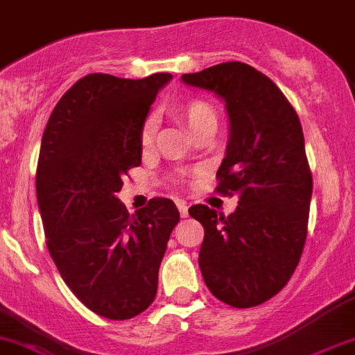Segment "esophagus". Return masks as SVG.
<instances>
[{
	"instance_id": "34e87169",
	"label": "esophagus",
	"mask_w": 355,
	"mask_h": 355,
	"mask_svg": "<svg viewBox=\"0 0 355 355\" xmlns=\"http://www.w3.org/2000/svg\"><path fill=\"white\" fill-rule=\"evenodd\" d=\"M178 209H180V214L183 218L188 216V204L183 202V200H178Z\"/></svg>"
}]
</instances>
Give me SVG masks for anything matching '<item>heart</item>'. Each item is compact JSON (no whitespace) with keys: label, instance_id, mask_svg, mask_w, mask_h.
<instances>
[{"label":"heart","instance_id":"heart-1","mask_svg":"<svg viewBox=\"0 0 355 355\" xmlns=\"http://www.w3.org/2000/svg\"><path fill=\"white\" fill-rule=\"evenodd\" d=\"M175 114L188 125V128L197 135L206 128H216L218 114L216 109L204 98H188L175 107ZM155 118L149 116L144 121L141 130V142L144 148L151 146L153 135H155Z\"/></svg>","mask_w":355,"mask_h":355}]
</instances>
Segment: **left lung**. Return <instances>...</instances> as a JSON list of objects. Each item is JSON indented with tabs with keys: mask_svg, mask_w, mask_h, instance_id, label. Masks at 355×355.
Here are the masks:
<instances>
[{
	"mask_svg": "<svg viewBox=\"0 0 355 355\" xmlns=\"http://www.w3.org/2000/svg\"><path fill=\"white\" fill-rule=\"evenodd\" d=\"M183 80L225 100L230 137L214 191L239 197L229 216L204 204L188 209L204 227L200 271L214 297L257 306L287 285L306 241L313 180L301 121L279 87L241 61Z\"/></svg>",
	"mask_w": 355,
	"mask_h": 355,
	"instance_id": "8db88e82",
	"label": "left lung"
}]
</instances>
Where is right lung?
<instances>
[{"label":"right lung","mask_w":355,"mask_h":355,"mask_svg":"<svg viewBox=\"0 0 355 355\" xmlns=\"http://www.w3.org/2000/svg\"><path fill=\"white\" fill-rule=\"evenodd\" d=\"M171 77L89 73L61 96L42 137L37 199L49 253L80 303L110 320L137 317L155 301L180 222L171 199L156 197L130 214L116 197L141 165L142 125Z\"/></svg>","instance_id":"obj_1"}]
</instances>
